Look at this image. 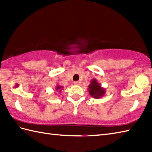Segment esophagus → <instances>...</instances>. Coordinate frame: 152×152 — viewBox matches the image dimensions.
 <instances>
[{"label": "esophagus", "mask_w": 152, "mask_h": 152, "mask_svg": "<svg viewBox=\"0 0 152 152\" xmlns=\"http://www.w3.org/2000/svg\"><path fill=\"white\" fill-rule=\"evenodd\" d=\"M74 85H76V86H78V85L80 84V81L74 82Z\"/></svg>", "instance_id": "esophagus-1"}]
</instances>
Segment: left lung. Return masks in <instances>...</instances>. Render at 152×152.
Instances as JSON below:
<instances>
[{"label": "left lung", "instance_id": "1", "mask_svg": "<svg viewBox=\"0 0 152 152\" xmlns=\"http://www.w3.org/2000/svg\"><path fill=\"white\" fill-rule=\"evenodd\" d=\"M88 91L90 95L96 99L102 97L106 93V89L100 85L95 78H93L88 86Z\"/></svg>", "mask_w": 152, "mask_h": 152}]
</instances>
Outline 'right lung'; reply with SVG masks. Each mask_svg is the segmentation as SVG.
<instances>
[{"mask_svg": "<svg viewBox=\"0 0 152 152\" xmlns=\"http://www.w3.org/2000/svg\"><path fill=\"white\" fill-rule=\"evenodd\" d=\"M63 89V86H59V85H57V86H56V90L57 91H58L59 92V93L62 91V89Z\"/></svg>", "mask_w": 152, "mask_h": 152, "instance_id": "1", "label": "right lung"}]
</instances>
